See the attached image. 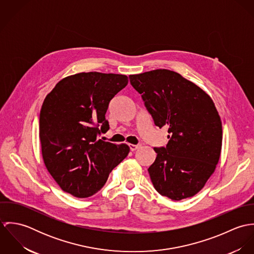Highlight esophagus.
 I'll return each mask as SVG.
<instances>
[{"label":"esophagus","instance_id":"1","mask_svg":"<svg viewBox=\"0 0 254 254\" xmlns=\"http://www.w3.org/2000/svg\"><path fill=\"white\" fill-rule=\"evenodd\" d=\"M140 146H141V145H133V144H130V145H129V147H130V150H131V151H135V150L138 149Z\"/></svg>","mask_w":254,"mask_h":254}]
</instances>
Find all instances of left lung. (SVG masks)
<instances>
[{"mask_svg": "<svg viewBox=\"0 0 254 254\" xmlns=\"http://www.w3.org/2000/svg\"><path fill=\"white\" fill-rule=\"evenodd\" d=\"M159 128L166 147L147 169L154 189L172 200L196 194L215 171L222 147V122L211 98L179 73L155 69L129 75Z\"/></svg>", "mask_w": 254, "mask_h": 254, "instance_id": "8db88e82", "label": "left lung"}]
</instances>
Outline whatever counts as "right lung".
I'll use <instances>...</instances> for the list:
<instances>
[{"label": "right lung", "instance_id": "right-lung-1", "mask_svg": "<svg viewBox=\"0 0 254 254\" xmlns=\"http://www.w3.org/2000/svg\"><path fill=\"white\" fill-rule=\"evenodd\" d=\"M127 84L122 74L77 73L62 79L45 98L39 120L42 156L64 191L80 198L95 194L128 155L126 144L98 140L109 129V102Z\"/></svg>", "mask_w": 254, "mask_h": 254}]
</instances>
